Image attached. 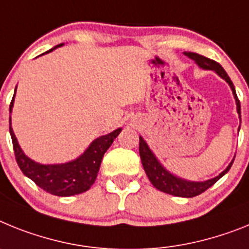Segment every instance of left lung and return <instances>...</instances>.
Returning a JSON list of instances; mask_svg holds the SVG:
<instances>
[{
  "mask_svg": "<svg viewBox=\"0 0 249 249\" xmlns=\"http://www.w3.org/2000/svg\"><path fill=\"white\" fill-rule=\"evenodd\" d=\"M184 55L188 56L189 59L193 60L200 69L215 71L222 79L226 80L227 83H228V85L231 86V89H232L233 96H234L235 104H237V112H238L239 118H241V103H239L238 98H237V94H235L234 85H233V83L231 81V79H229V76L227 75L226 71H224V69L222 68L217 61L208 59V57L199 55V53H184ZM139 154L140 159H142V166H144V170H145L146 176H148L151 184L154 185L157 189L164 192V193L172 194V196H183V198H192V196H199L203 192H205V190L208 189V188H211L214 183H217V181L231 169L233 160H234V159H233L226 169L220 173L219 176L215 177V178L208 179V180L205 181H190L179 178V177L173 176L172 173L168 172V170L161 165L160 161L158 160L157 157L154 155V153L150 150V148L148 146L145 140L142 139V137H139Z\"/></svg>",
  "mask_w": 249,
  "mask_h": 249,
  "instance_id": "obj_1",
  "label": "left lung"
}]
</instances>
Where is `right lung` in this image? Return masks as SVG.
I'll list each match as a JSON object with an SVG mask.
<instances>
[{
    "mask_svg": "<svg viewBox=\"0 0 249 249\" xmlns=\"http://www.w3.org/2000/svg\"><path fill=\"white\" fill-rule=\"evenodd\" d=\"M60 46H62V44L46 51V53H51L53 50ZM15 95H16V90H15ZM15 95L10 104V112H12V107H14ZM120 131H122V127L95 139L84 151V154L76 158L75 160L64 164H40L25 155L21 146L18 145L14 129L11 126L10 116L11 139H12L16 161L20 166V169L27 178L34 180L41 189L59 196H75V194L84 193L90 189L98 177L105 151L110 148L114 139L120 134Z\"/></svg>",
    "mask_w": 249,
    "mask_h": 249,
    "instance_id": "obj_1",
    "label": "right lung"
}]
</instances>
